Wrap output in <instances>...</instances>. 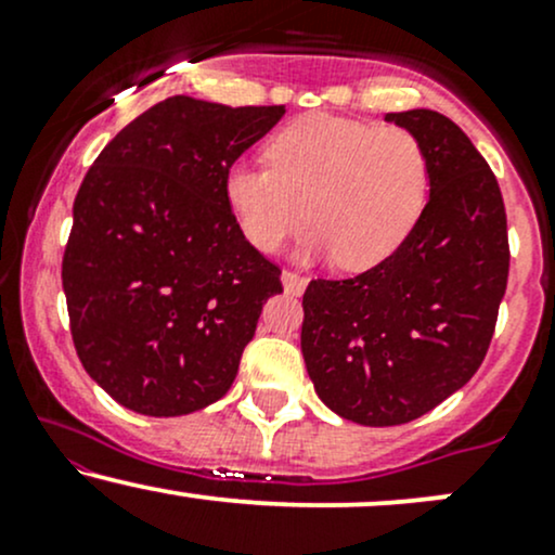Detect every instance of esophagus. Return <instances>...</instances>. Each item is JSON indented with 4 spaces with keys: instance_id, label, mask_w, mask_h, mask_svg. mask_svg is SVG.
<instances>
[{
    "instance_id": "esophagus-1",
    "label": "esophagus",
    "mask_w": 555,
    "mask_h": 555,
    "mask_svg": "<svg viewBox=\"0 0 555 555\" xmlns=\"http://www.w3.org/2000/svg\"><path fill=\"white\" fill-rule=\"evenodd\" d=\"M282 284H284V292H289V295L299 297L305 292V286H308V279H302L295 271H284L282 273Z\"/></svg>"
}]
</instances>
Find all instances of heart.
I'll use <instances>...</instances> for the list:
<instances>
[{
	"instance_id": "b5f03b06",
	"label": "heart",
	"mask_w": 555,
	"mask_h": 555,
	"mask_svg": "<svg viewBox=\"0 0 555 555\" xmlns=\"http://www.w3.org/2000/svg\"><path fill=\"white\" fill-rule=\"evenodd\" d=\"M269 162H234L224 177L229 211L260 253L279 250L308 219L315 229L299 260L373 269L404 245L428 201V156L397 125L315 114L273 135Z\"/></svg>"
}]
</instances>
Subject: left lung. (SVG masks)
Segmentation results:
<instances>
[{
	"label": "left lung",
	"mask_w": 555,
	"mask_h": 555,
	"mask_svg": "<svg viewBox=\"0 0 555 555\" xmlns=\"http://www.w3.org/2000/svg\"><path fill=\"white\" fill-rule=\"evenodd\" d=\"M423 143L430 195L404 245L360 276L305 289L302 358L315 393L352 423L423 417L477 373L508 279L493 171L443 114H386Z\"/></svg>",
	"instance_id": "obj_1"
}]
</instances>
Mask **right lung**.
I'll use <instances>...</instances> for the list:
<instances>
[{
  "mask_svg": "<svg viewBox=\"0 0 555 555\" xmlns=\"http://www.w3.org/2000/svg\"><path fill=\"white\" fill-rule=\"evenodd\" d=\"M284 106L171 95L101 151L73 206L62 286L86 373L177 417L221 399L282 271L242 237L224 177Z\"/></svg>",
  "mask_w": 555,
  "mask_h": 555,
  "instance_id": "1",
  "label": "right lung"
}]
</instances>
